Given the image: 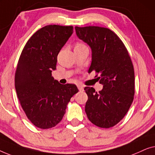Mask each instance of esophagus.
<instances>
[{
    "instance_id": "1",
    "label": "esophagus",
    "mask_w": 155,
    "mask_h": 155,
    "mask_svg": "<svg viewBox=\"0 0 155 155\" xmlns=\"http://www.w3.org/2000/svg\"><path fill=\"white\" fill-rule=\"evenodd\" d=\"M78 88L80 91H84V86H81V85H78Z\"/></svg>"
}]
</instances>
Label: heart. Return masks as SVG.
Returning a JSON list of instances; mask_svg holds the SVG:
<instances>
[{"instance_id":"obj_1","label":"heart","mask_w":155,"mask_h":155,"mask_svg":"<svg viewBox=\"0 0 155 155\" xmlns=\"http://www.w3.org/2000/svg\"><path fill=\"white\" fill-rule=\"evenodd\" d=\"M84 45L81 44V43H77V44L76 45L75 48H76V47H81V46H84Z\"/></svg>"}]
</instances>
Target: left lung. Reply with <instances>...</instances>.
Returning a JSON list of instances; mask_svg holds the SVG:
<instances>
[{"label":"left lung","instance_id":"left-lung-1","mask_svg":"<svg viewBox=\"0 0 155 155\" xmlns=\"http://www.w3.org/2000/svg\"><path fill=\"white\" fill-rule=\"evenodd\" d=\"M75 30L92 52L88 73L98 74L97 78L103 86L99 93L93 87L84 88L88 97L86 115L95 126L112 127L124 118L134 100L135 76L129 54L121 39L107 28L75 27Z\"/></svg>","mask_w":155,"mask_h":155}]
</instances>
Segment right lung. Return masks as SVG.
I'll list each match as a JSON object with an SVG mask.
<instances>
[{"label":"right lung","instance_id":"1","mask_svg":"<svg viewBox=\"0 0 155 155\" xmlns=\"http://www.w3.org/2000/svg\"><path fill=\"white\" fill-rule=\"evenodd\" d=\"M72 34L71 26H45L29 39L19 57L15 77L17 97L27 118L42 129L62 120L78 91L76 85L60 84L52 77L58 53Z\"/></svg>","mask_w":155,"mask_h":155}]
</instances>
